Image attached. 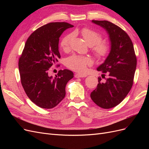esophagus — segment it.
Returning a JSON list of instances; mask_svg holds the SVG:
<instances>
[{
	"mask_svg": "<svg viewBox=\"0 0 149 149\" xmlns=\"http://www.w3.org/2000/svg\"><path fill=\"white\" fill-rule=\"evenodd\" d=\"M74 76H75V78H84V77H86L87 74L78 73V74H76Z\"/></svg>",
	"mask_w": 149,
	"mask_h": 149,
	"instance_id": "esophagus-1",
	"label": "esophagus"
}]
</instances>
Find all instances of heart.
<instances>
[{"instance_id": "b5f03b06", "label": "heart", "mask_w": 149, "mask_h": 149, "mask_svg": "<svg viewBox=\"0 0 149 149\" xmlns=\"http://www.w3.org/2000/svg\"><path fill=\"white\" fill-rule=\"evenodd\" d=\"M81 33L85 41L89 46H92V49L95 55L102 58L106 56L109 50L108 44L101 41V35L93 30L85 28L81 31ZM74 37V33L65 35L61 41V47L63 50H68L70 48V44ZM93 63V60L90 57L73 55L68 57L66 60V66L68 68L77 72H83L87 68V66Z\"/></svg>"}]
</instances>
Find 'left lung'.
Wrapping results in <instances>:
<instances>
[{
    "mask_svg": "<svg viewBox=\"0 0 149 149\" xmlns=\"http://www.w3.org/2000/svg\"><path fill=\"white\" fill-rule=\"evenodd\" d=\"M104 29L109 35L111 49L103 63L97 68L98 71L107 73L109 78L101 82L98 78L97 88L91 93L93 101L103 109L118 105L131 89L137 58L133 43L129 35L118 26L107 20H92ZM105 77L102 74V78Z\"/></svg>",
    "mask_w": 149,
    "mask_h": 149,
    "instance_id": "left-lung-1",
    "label": "left lung"
}]
</instances>
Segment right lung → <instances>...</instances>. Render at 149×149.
I'll use <instances>...</instances> for the list:
<instances>
[{
  "label": "right lung",
  "mask_w": 149,
  "mask_h": 149,
  "mask_svg": "<svg viewBox=\"0 0 149 149\" xmlns=\"http://www.w3.org/2000/svg\"><path fill=\"white\" fill-rule=\"evenodd\" d=\"M66 22H52L30 35L20 57L21 83L30 100L44 109L56 106L65 94L67 83L73 78L70 70H60L55 78L48 76L49 68L61 56L59 38L66 29L73 27Z\"/></svg>",
  "instance_id": "add662e5"
}]
</instances>
